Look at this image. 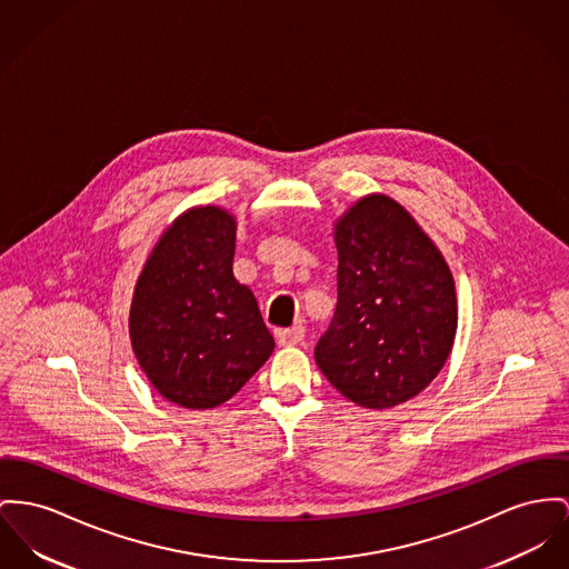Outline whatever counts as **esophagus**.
Listing matches in <instances>:
<instances>
[{"label": "esophagus", "instance_id": "34e87169", "mask_svg": "<svg viewBox=\"0 0 569 569\" xmlns=\"http://www.w3.org/2000/svg\"><path fill=\"white\" fill-rule=\"evenodd\" d=\"M306 337V328L302 323H296L293 328H287V330H280L278 332V342L284 345V347H291V345H300Z\"/></svg>", "mask_w": 569, "mask_h": 569}]
</instances>
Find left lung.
Instances as JSON below:
<instances>
[{
    "label": "left lung",
    "instance_id": "1",
    "mask_svg": "<svg viewBox=\"0 0 569 569\" xmlns=\"http://www.w3.org/2000/svg\"><path fill=\"white\" fill-rule=\"evenodd\" d=\"M339 300L315 362L349 401L388 410L417 397L453 349L451 269L392 198H360L335 227Z\"/></svg>",
    "mask_w": 569,
    "mask_h": 569
}]
</instances>
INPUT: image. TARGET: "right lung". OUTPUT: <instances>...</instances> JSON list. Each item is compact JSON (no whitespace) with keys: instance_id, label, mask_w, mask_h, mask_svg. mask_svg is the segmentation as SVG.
<instances>
[{"instance_id":"obj_1","label":"right lung","mask_w":569,"mask_h":569,"mask_svg":"<svg viewBox=\"0 0 569 569\" xmlns=\"http://www.w3.org/2000/svg\"><path fill=\"white\" fill-rule=\"evenodd\" d=\"M234 218L193 207L168 228L142 269L129 335L157 392L188 410L228 401L273 351L252 291L232 276Z\"/></svg>"}]
</instances>
